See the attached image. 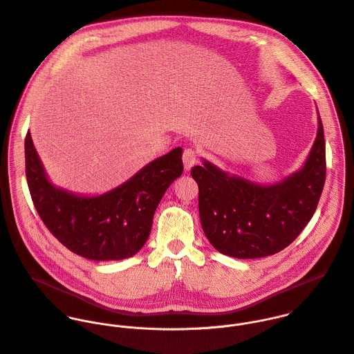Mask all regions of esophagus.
I'll return each instance as SVG.
<instances>
[{
  "mask_svg": "<svg viewBox=\"0 0 354 354\" xmlns=\"http://www.w3.org/2000/svg\"><path fill=\"white\" fill-rule=\"evenodd\" d=\"M182 160H183L185 169L189 171L197 162V151L194 149H185Z\"/></svg>",
  "mask_w": 354,
  "mask_h": 354,
  "instance_id": "34e87169",
  "label": "esophagus"
}]
</instances>
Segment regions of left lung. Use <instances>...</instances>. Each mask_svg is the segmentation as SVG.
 <instances>
[{
    "mask_svg": "<svg viewBox=\"0 0 354 354\" xmlns=\"http://www.w3.org/2000/svg\"><path fill=\"white\" fill-rule=\"evenodd\" d=\"M198 185L203 230L219 252L255 259L288 247L312 219L326 182V140L319 129L304 167L284 180L262 186L229 175L204 160L192 168Z\"/></svg>",
    "mask_w": 354,
    "mask_h": 354,
    "instance_id": "obj_1",
    "label": "left lung"
}]
</instances>
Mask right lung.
<instances>
[{
	"instance_id": "obj_1",
	"label": "right lung",
	"mask_w": 354,
	"mask_h": 354,
	"mask_svg": "<svg viewBox=\"0 0 354 354\" xmlns=\"http://www.w3.org/2000/svg\"><path fill=\"white\" fill-rule=\"evenodd\" d=\"M24 157L28 190L44 225L67 250L91 261L133 257L149 239L164 193L183 172L182 149L176 147L118 187L86 197L49 182L30 132Z\"/></svg>"
}]
</instances>
